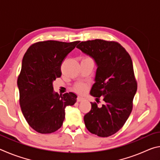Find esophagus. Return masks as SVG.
<instances>
[{
    "label": "esophagus",
    "instance_id": "1",
    "mask_svg": "<svg viewBox=\"0 0 160 160\" xmlns=\"http://www.w3.org/2000/svg\"><path fill=\"white\" fill-rule=\"evenodd\" d=\"M83 99H84V98H82V97H78V98H77V101H78V102H81V101H82Z\"/></svg>",
    "mask_w": 160,
    "mask_h": 160
}]
</instances>
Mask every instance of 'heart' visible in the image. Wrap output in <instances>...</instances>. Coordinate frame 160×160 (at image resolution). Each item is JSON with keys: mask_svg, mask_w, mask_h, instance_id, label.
Segmentation results:
<instances>
[{"mask_svg": "<svg viewBox=\"0 0 160 160\" xmlns=\"http://www.w3.org/2000/svg\"><path fill=\"white\" fill-rule=\"evenodd\" d=\"M88 88V84L84 83V82H80L78 83L75 86V90L78 92V93L82 94L85 93Z\"/></svg>", "mask_w": 160, "mask_h": 160, "instance_id": "b5f03b06", "label": "heart"}]
</instances>
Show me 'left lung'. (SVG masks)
<instances>
[{
  "instance_id": "1",
  "label": "left lung",
  "mask_w": 160,
  "mask_h": 160,
  "mask_svg": "<svg viewBox=\"0 0 160 160\" xmlns=\"http://www.w3.org/2000/svg\"><path fill=\"white\" fill-rule=\"evenodd\" d=\"M77 48L95 61V82L90 94L96 101L101 97L105 102L101 107L90 102V112L84 116L85 126L92 133L109 137L122 128L132 112L137 82L131 58L116 42L89 40Z\"/></svg>"
}]
</instances>
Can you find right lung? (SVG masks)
I'll use <instances>...</instances> for the list:
<instances>
[{"label":"right lung","mask_w":160,"mask_h":160,"mask_svg":"<svg viewBox=\"0 0 160 160\" xmlns=\"http://www.w3.org/2000/svg\"><path fill=\"white\" fill-rule=\"evenodd\" d=\"M78 43L37 42L24 55L18 78L20 105L27 122L39 133H51L60 128L66 107L76 102L74 93L55 92L53 82L61 76L62 62Z\"/></svg>","instance_id":"obj_1"}]
</instances>
